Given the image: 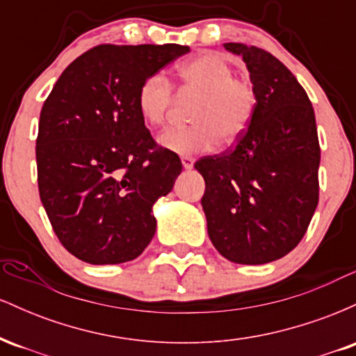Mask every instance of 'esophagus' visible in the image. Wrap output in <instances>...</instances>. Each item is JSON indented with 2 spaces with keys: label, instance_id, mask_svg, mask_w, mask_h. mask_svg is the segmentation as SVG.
Here are the masks:
<instances>
[{
  "label": "esophagus",
  "instance_id": "1",
  "mask_svg": "<svg viewBox=\"0 0 356 356\" xmlns=\"http://www.w3.org/2000/svg\"><path fill=\"white\" fill-rule=\"evenodd\" d=\"M181 161H182L184 169L189 170V169H192V167H194V159H192V157H182Z\"/></svg>",
  "mask_w": 356,
  "mask_h": 356
}]
</instances>
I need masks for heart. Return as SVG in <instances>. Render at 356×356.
<instances>
[{
	"label": "heart",
	"mask_w": 356,
	"mask_h": 356,
	"mask_svg": "<svg viewBox=\"0 0 356 356\" xmlns=\"http://www.w3.org/2000/svg\"><path fill=\"white\" fill-rule=\"evenodd\" d=\"M179 92L197 97L192 108L194 125L170 129L159 144L177 155L211 152L219 140L234 142L246 134L257 108V90L251 80L234 75V67L224 55L202 53L177 68ZM174 105V85L165 73L157 72L142 81L137 108L150 127L165 125Z\"/></svg>",
	"instance_id": "obj_1"
}]
</instances>
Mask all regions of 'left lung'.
I'll return each mask as SVG.
<instances>
[{"label":"left lung","mask_w":356,"mask_h":356,"mask_svg":"<svg viewBox=\"0 0 356 356\" xmlns=\"http://www.w3.org/2000/svg\"><path fill=\"white\" fill-rule=\"evenodd\" d=\"M243 56L257 90L251 125L232 149L195 162L214 248L238 264H264L293 251L318 206L314 110L296 76L263 48L224 43Z\"/></svg>","instance_id":"left-lung-1"}]
</instances>
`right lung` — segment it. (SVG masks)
Segmentation results:
<instances>
[{
    "label": "right lung",
    "mask_w": 356,
    "mask_h": 356,
    "mask_svg": "<svg viewBox=\"0 0 356 356\" xmlns=\"http://www.w3.org/2000/svg\"><path fill=\"white\" fill-rule=\"evenodd\" d=\"M182 44H99L72 61L44 100L36 137L40 199L56 238L90 264L136 259L155 234L152 207L181 159L155 144L137 108L142 81Z\"/></svg>",
    "instance_id": "add662e5"
}]
</instances>
